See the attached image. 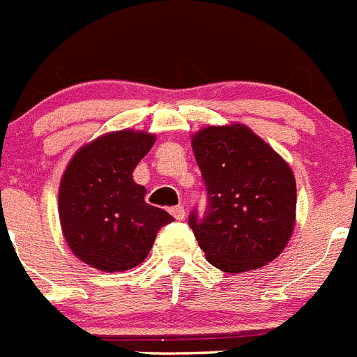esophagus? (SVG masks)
Instances as JSON below:
<instances>
[{
  "instance_id": "esophagus-1",
  "label": "esophagus",
  "mask_w": 357,
  "mask_h": 357,
  "mask_svg": "<svg viewBox=\"0 0 357 357\" xmlns=\"http://www.w3.org/2000/svg\"><path fill=\"white\" fill-rule=\"evenodd\" d=\"M170 215L174 217V219H178V221H183V219H185V208H183L181 204L172 206V208H170Z\"/></svg>"
}]
</instances>
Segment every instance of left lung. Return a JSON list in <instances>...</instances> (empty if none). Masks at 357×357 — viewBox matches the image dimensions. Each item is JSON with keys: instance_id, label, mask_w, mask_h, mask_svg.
<instances>
[{"instance_id": "1", "label": "left lung", "mask_w": 357, "mask_h": 357, "mask_svg": "<svg viewBox=\"0 0 357 357\" xmlns=\"http://www.w3.org/2000/svg\"><path fill=\"white\" fill-rule=\"evenodd\" d=\"M206 190V210L188 225L206 260L243 273L277 259L289 243L296 217L293 170L243 123L210 126L192 136Z\"/></svg>"}]
</instances>
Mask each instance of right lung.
Here are the masks:
<instances>
[{
    "label": "right lung",
    "mask_w": 357,
    "mask_h": 357,
    "mask_svg": "<svg viewBox=\"0 0 357 357\" xmlns=\"http://www.w3.org/2000/svg\"><path fill=\"white\" fill-rule=\"evenodd\" d=\"M156 136L144 131L104 135L80 147L59 187V217L68 246L82 262L114 273L144 262L161 226L172 222L165 210L145 203V187L132 170Z\"/></svg>",
    "instance_id": "add662e5"
}]
</instances>
